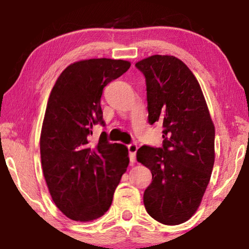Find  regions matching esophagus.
<instances>
[{"mask_svg":"<svg viewBox=\"0 0 249 249\" xmlns=\"http://www.w3.org/2000/svg\"><path fill=\"white\" fill-rule=\"evenodd\" d=\"M128 151H129V160L130 162L134 163L136 161V151L138 149V146L136 144H130L127 146Z\"/></svg>","mask_w":249,"mask_h":249,"instance_id":"esophagus-1","label":"esophagus"}]
</instances>
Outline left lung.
Listing matches in <instances>:
<instances>
[{
    "label": "left lung",
    "mask_w": 249,
    "mask_h": 249,
    "mask_svg": "<svg viewBox=\"0 0 249 249\" xmlns=\"http://www.w3.org/2000/svg\"><path fill=\"white\" fill-rule=\"evenodd\" d=\"M135 66L146 78L149 124L163 127L162 147L137 150L153 175L144 205L156 221L178 225L196 212L209 184L215 128L199 82L180 59L154 54Z\"/></svg>",
    "instance_id": "obj_1"
}]
</instances>
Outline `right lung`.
I'll return each instance as SVG.
<instances>
[{
  "label": "right lung",
  "mask_w": 249,
  "mask_h": 249,
  "mask_svg": "<svg viewBox=\"0 0 249 249\" xmlns=\"http://www.w3.org/2000/svg\"><path fill=\"white\" fill-rule=\"evenodd\" d=\"M126 60L75 61L59 75L50 92L40 133V158L50 196L67 217L91 222L104 215L127 170V147L111 144L107 133L92 142L102 124L104 87L129 69Z\"/></svg>",
  "instance_id": "add662e5"
}]
</instances>
